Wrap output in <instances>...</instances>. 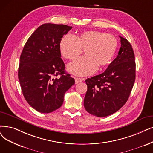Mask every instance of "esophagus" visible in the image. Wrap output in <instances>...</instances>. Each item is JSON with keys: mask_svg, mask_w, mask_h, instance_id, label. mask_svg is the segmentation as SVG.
I'll use <instances>...</instances> for the list:
<instances>
[{"mask_svg": "<svg viewBox=\"0 0 153 153\" xmlns=\"http://www.w3.org/2000/svg\"><path fill=\"white\" fill-rule=\"evenodd\" d=\"M85 79L83 78V79H82V78H77V77H75V83L76 84H77V83H80V82H82L83 80H84Z\"/></svg>", "mask_w": 153, "mask_h": 153, "instance_id": "34e87169", "label": "esophagus"}]
</instances>
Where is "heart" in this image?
I'll return each instance as SVG.
<instances>
[{"label":"heart","mask_w":153,"mask_h":153,"mask_svg":"<svg viewBox=\"0 0 153 153\" xmlns=\"http://www.w3.org/2000/svg\"><path fill=\"white\" fill-rule=\"evenodd\" d=\"M118 46L117 38L98 30H87L76 37L64 36L59 42V51L66 59L74 60L85 50L86 56L68 66L72 74L85 76L93 74L97 68H102L112 62Z\"/></svg>","instance_id":"b5f03b06"}]
</instances>
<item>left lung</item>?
<instances>
[{"mask_svg":"<svg viewBox=\"0 0 153 153\" xmlns=\"http://www.w3.org/2000/svg\"><path fill=\"white\" fill-rule=\"evenodd\" d=\"M118 55L100 75L87 78L84 107L91 115L103 117L123 107L129 99L136 78V62L130 42L121 36Z\"/></svg>","mask_w":153,"mask_h":153,"instance_id":"1","label":"left lung"}]
</instances>
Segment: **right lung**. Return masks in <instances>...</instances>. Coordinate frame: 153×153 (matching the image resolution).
<instances>
[{
  "instance_id": "add662e5",
  "label": "right lung",
  "mask_w": 153,
  "mask_h": 153,
  "mask_svg": "<svg viewBox=\"0 0 153 153\" xmlns=\"http://www.w3.org/2000/svg\"><path fill=\"white\" fill-rule=\"evenodd\" d=\"M71 28L43 24L24 46L18 78L26 100L39 112L50 113L59 108L65 92L75 83V79L65 70L59 47L61 39Z\"/></svg>"
}]
</instances>
